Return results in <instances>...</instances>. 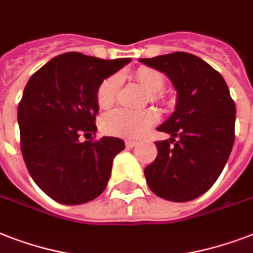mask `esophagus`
I'll use <instances>...</instances> for the list:
<instances>
[{
	"label": "esophagus",
	"instance_id": "34e87169",
	"mask_svg": "<svg viewBox=\"0 0 253 253\" xmlns=\"http://www.w3.org/2000/svg\"><path fill=\"white\" fill-rule=\"evenodd\" d=\"M125 144H126L127 148H132V147H135L136 144H138V142H136V140H126Z\"/></svg>",
	"mask_w": 253,
	"mask_h": 253
}]
</instances>
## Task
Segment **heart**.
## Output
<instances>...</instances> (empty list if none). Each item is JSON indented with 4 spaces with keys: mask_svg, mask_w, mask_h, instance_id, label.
<instances>
[{
    "mask_svg": "<svg viewBox=\"0 0 253 253\" xmlns=\"http://www.w3.org/2000/svg\"><path fill=\"white\" fill-rule=\"evenodd\" d=\"M135 80L142 85L148 93L152 102L164 101V85L166 77L160 71L151 67H140L135 71ZM121 86V76L111 75L99 83L95 99L99 107L106 109L115 102ZM159 114L154 109L144 110H128V109H115L103 115L101 119V128L103 132L122 138H139L150 127L158 122Z\"/></svg>",
    "mask_w": 253,
    "mask_h": 253,
    "instance_id": "heart-1",
    "label": "heart"
}]
</instances>
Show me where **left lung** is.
<instances>
[{"label":"left lung","mask_w":253,"mask_h":253,"mask_svg":"<svg viewBox=\"0 0 253 253\" xmlns=\"http://www.w3.org/2000/svg\"><path fill=\"white\" fill-rule=\"evenodd\" d=\"M140 61L166 73L177 90L176 110L158 127L172 138L155 142L158 156L144 169L147 184L164 200L192 201L211 188L227 163L235 103L222 75L196 55L173 52Z\"/></svg>","instance_id":"obj_1"}]
</instances>
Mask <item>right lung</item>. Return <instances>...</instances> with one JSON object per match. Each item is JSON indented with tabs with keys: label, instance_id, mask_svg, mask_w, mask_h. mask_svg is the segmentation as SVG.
<instances>
[{
	"label": "right lung",
	"instance_id": "1",
	"mask_svg": "<svg viewBox=\"0 0 253 253\" xmlns=\"http://www.w3.org/2000/svg\"><path fill=\"white\" fill-rule=\"evenodd\" d=\"M130 61L67 52L38 69L25 86L18 103L22 156L35 184L59 204H85L106 188L125 143L113 136L87 140L97 130L95 91Z\"/></svg>",
	"mask_w": 253,
	"mask_h": 253
}]
</instances>
